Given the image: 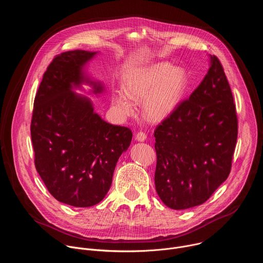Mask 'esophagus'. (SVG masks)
<instances>
[{
  "label": "esophagus",
  "mask_w": 263,
  "mask_h": 263,
  "mask_svg": "<svg viewBox=\"0 0 263 263\" xmlns=\"http://www.w3.org/2000/svg\"><path fill=\"white\" fill-rule=\"evenodd\" d=\"M135 139L137 141H144L146 139V134L143 133V132H138L136 135H135Z\"/></svg>",
  "instance_id": "esophagus-1"
}]
</instances>
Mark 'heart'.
Returning <instances> with one entry per match:
<instances>
[{"instance_id": "b5f03b06", "label": "heart", "mask_w": 263, "mask_h": 263, "mask_svg": "<svg viewBox=\"0 0 263 263\" xmlns=\"http://www.w3.org/2000/svg\"><path fill=\"white\" fill-rule=\"evenodd\" d=\"M123 91L111 96L114 108L123 117L133 114L132 102H142V115L149 122H161L168 118L182 101L186 88L183 69L167 62H158L134 68L124 74Z\"/></svg>"}]
</instances>
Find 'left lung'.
<instances>
[{
	"instance_id": "left-lung-1",
	"label": "left lung",
	"mask_w": 263,
	"mask_h": 263,
	"mask_svg": "<svg viewBox=\"0 0 263 263\" xmlns=\"http://www.w3.org/2000/svg\"><path fill=\"white\" fill-rule=\"evenodd\" d=\"M155 187L170 208L206 202L228 178L237 139L232 91L216 56L208 72L155 132Z\"/></svg>"
}]
</instances>
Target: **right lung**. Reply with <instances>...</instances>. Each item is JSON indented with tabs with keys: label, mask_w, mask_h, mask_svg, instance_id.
Returning <instances> with one entry per match:
<instances>
[{
	"label": "right lung",
	"mask_w": 263,
	"mask_h": 263,
	"mask_svg": "<svg viewBox=\"0 0 263 263\" xmlns=\"http://www.w3.org/2000/svg\"><path fill=\"white\" fill-rule=\"evenodd\" d=\"M98 52L74 50L57 55L44 73L31 121L35 167L49 193L73 207H90L107 195L119 158L132 140L127 127L111 125L93 111L89 98L104 90L90 80L85 64Z\"/></svg>",
	"instance_id": "right-lung-1"
}]
</instances>
